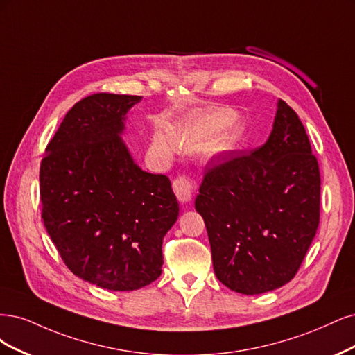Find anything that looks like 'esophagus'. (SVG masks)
<instances>
[{
	"mask_svg": "<svg viewBox=\"0 0 355 355\" xmlns=\"http://www.w3.org/2000/svg\"><path fill=\"white\" fill-rule=\"evenodd\" d=\"M173 189H174L175 196H177V199L180 202H189L191 199L193 186H191V182L187 178H184V177L175 178L173 181Z\"/></svg>",
	"mask_w": 355,
	"mask_h": 355,
	"instance_id": "34e87169",
	"label": "esophagus"
}]
</instances>
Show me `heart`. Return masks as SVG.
I'll list each match as a JSON object with an SVG mask.
<instances>
[{
  "instance_id": "1",
  "label": "heart",
  "mask_w": 355,
  "mask_h": 355,
  "mask_svg": "<svg viewBox=\"0 0 355 355\" xmlns=\"http://www.w3.org/2000/svg\"><path fill=\"white\" fill-rule=\"evenodd\" d=\"M232 109L212 107L194 118L186 127L174 134L175 143L187 152H199L208 148L209 152H220L230 144L237 130V122ZM155 146L162 152L169 150V143L162 135L155 139Z\"/></svg>"
}]
</instances>
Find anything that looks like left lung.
Masks as SVG:
<instances>
[{"label":"left lung","instance_id":"8db88e82","mask_svg":"<svg viewBox=\"0 0 355 355\" xmlns=\"http://www.w3.org/2000/svg\"><path fill=\"white\" fill-rule=\"evenodd\" d=\"M320 186L304 125L279 100L264 144L205 171L194 208L207 225L216 279L243 295L291 282L318 228Z\"/></svg>","mask_w":355,"mask_h":355}]
</instances>
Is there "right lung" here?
<instances>
[{
  "mask_svg": "<svg viewBox=\"0 0 355 355\" xmlns=\"http://www.w3.org/2000/svg\"><path fill=\"white\" fill-rule=\"evenodd\" d=\"M139 96L97 93L66 113L40 168L41 218L75 276L135 291L162 272V240L178 218L171 181L137 166L119 134Z\"/></svg>",
  "mask_w": 355,
  "mask_h": 355,
  "instance_id": "add662e5",
  "label": "right lung"
}]
</instances>
